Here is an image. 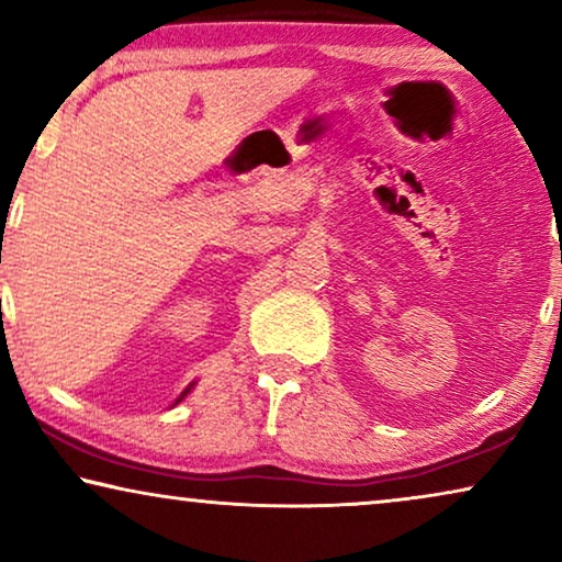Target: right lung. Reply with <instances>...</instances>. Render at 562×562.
Here are the masks:
<instances>
[{"label": "right lung", "mask_w": 562, "mask_h": 562, "mask_svg": "<svg viewBox=\"0 0 562 562\" xmlns=\"http://www.w3.org/2000/svg\"><path fill=\"white\" fill-rule=\"evenodd\" d=\"M194 386H196V381H191V383H189V386H187V389H183L179 396H176V402H173L171 406H176V404H181V402H183V398H187V396L191 394V389H194Z\"/></svg>", "instance_id": "obj_1"}]
</instances>
